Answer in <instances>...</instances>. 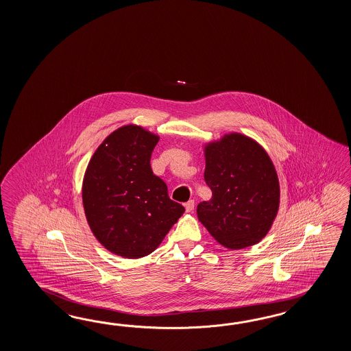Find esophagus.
<instances>
[{
  "label": "esophagus",
  "mask_w": 351,
  "mask_h": 351,
  "mask_svg": "<svg viewBox=\"0 0 351 351\" xmlns=\"http://www.w3.org/2000/svg\"><path fill=\"white\" fill-rule=\"evenodd\" d=\"M193 209H194V201H192V199H191V201L186 202V212H188V213H189V212H192V210H193Z\"/></svg>",
  "instance_id": "obj_1"
}]
</instances>
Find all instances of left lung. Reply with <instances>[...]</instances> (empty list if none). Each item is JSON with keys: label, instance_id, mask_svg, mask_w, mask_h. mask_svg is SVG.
Masks as SVG:
<instances>
[{"label": "left lung", "instance_id": "obj_1", "mask_svg": "<svg viewBox=\"0 0 351 351\" xmlns=\"http://www.w3.org/2000/svg\"><path fill=\"white\" fill-rule=\"evenodd\" d=\"M204 158L212 198L198 204L199 222L226 248L258 243L280 207V183L267 152L247 135L230 133L207 143Z\"/></svg>", "mask_w": 351, "mask_h": 351}]
</instances>
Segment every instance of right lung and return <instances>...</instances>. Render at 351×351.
Wrapping results in <instances>:
<instances>
[{
    "mask_svg": "<svg viewBox=\"0 0 351 351\" xmlns=\"http://www.w3.org/2000/svg\"><path fill=\"white\" fill-rule=\"evenodd\" d=\"M158 141L135 124L118 128L97 147L82 180L90 230L108 251L125 258L156 251L184 213L150 168Z\"/></svg>",
    "mask_w": 351,
    "mask_h": 351,
    "instance_id": "right-lung-1",
    "label": "right lung"
}]
</instances>
